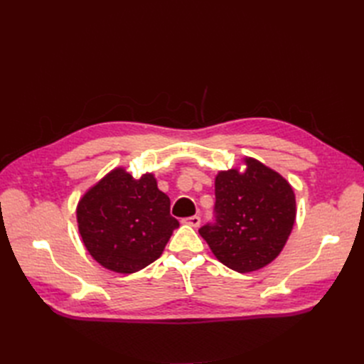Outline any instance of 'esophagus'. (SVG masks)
Returning a JSON list of instances; mask_svg holds the SVG:
<instances>
[{"label":"esophagus","mask_w":364,"mask_h":364,"mask_svg":"<svg viewBox=\"0 0 364 364\" xmlns=\"http://www.w3.org/2000/svg\"><path fill=\"white\" fill-rule=\"evenodd\" d=\"M183 223L191 226V228H199V226H200V217H197V215L188 217V218L183 220Z\"/></svg>","instance_id":"1"}]
</instances>
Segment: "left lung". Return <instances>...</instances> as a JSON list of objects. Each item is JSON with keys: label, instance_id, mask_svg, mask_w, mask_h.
Returning <instances> with one entry per match:
<instances>
[{"label": "left lung", "instance_id": "1", "mask_svg": "<svg viewBox=\"0 0 364 364\" xmlns=\"http://www.w3.org/2000/svg\"><path fill=\"white\" fill-rule=\"evenodd\" d=\"M241 165L217 173L215 225L199 234L220 262L249 273L266 267L287 243L296 197L290 182L266 164L245 156Z\"/></svg>", "mask_w": 364, "mask_h": 364}]
</instances>
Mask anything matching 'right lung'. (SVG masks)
<instances>
[{"instance_id":"1","label":"right lung","mask_w":364,"mask_h":364,"mask_svg":"<svg viewBox=\"0 0 364 364\" xmlns=\"http://www.w3.org/2000/svg\"><path fill=\"white\" fill-rule=\"evenodd\" d=\"M75 215L90 255L105 269L123 274L156 261L179 226L155 174L134 179L126 167H115L91 185L77 203Z\"/></svg>"}]
</instances>
